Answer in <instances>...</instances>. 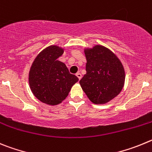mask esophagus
Here are the masks:
<instances>
[{
	"label": "esophagus",
	"mask_w": 152,
	"mask_h": 152,
	"mask_svg": "<svg viewBox=\"0 0 152 152\" xmlns=\"http://www.w3.org/2000/svg\"><path fill=\"white\" fill-rule=\"evenodd\" d=\"M76 76H77L78 77V79H79V80H80V79H81V78H82V74L80 73H79V72H78V73H76Z\"/></svg>",
	"instance_id": "34e87169"
}]
</instances>
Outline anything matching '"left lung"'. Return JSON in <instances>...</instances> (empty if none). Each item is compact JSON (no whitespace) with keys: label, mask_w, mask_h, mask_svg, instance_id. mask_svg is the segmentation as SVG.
Instances as JSON below:
<instances>
[{"label":"left lung","mask_w":152,"mask_h":152,"mask_svg":"<svg viewBox=\"0 0 152 152\" xmlns=\"http://www.w3.org/2000/svg\"><path fill=\"white\" fill-rule=\"evenodd\" d=\"M84 53L86 73L79 84L92 103H107L124 88L126 76L122 63L110 49L100 45L85 48Z\"/></svg>","instance_id":"left-lung-1"}]
</instances>
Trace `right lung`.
Listing matches in <instances>:
<instances>
[{"label": "right lung", "mask_w": 152, "mask_h": 152, "mask_svg": "<svg viewBox=\"0 0 152 152\" xmlns=\"http://www.w3.org/2000/svg\"><path fill=\"white\" fill-rule=\"evenodd\" d=\"M64 51L57 45L47 47L35 57L28 73V83L33 95L51 106L61 104L79 80L69 73L66 64L58 61Z\"/></svg>", "instance_id": "obj_1"}]
</instances>
